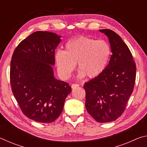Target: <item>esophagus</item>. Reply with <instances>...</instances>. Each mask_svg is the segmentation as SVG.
I'll return each instance as SVG.
<instances>
[{
    "mask_svg": "<svg viewBox=\"0 0 147 147\" xmlns=\"http://www.w3.org/2000/svg\"><path fill=\"white\" fill-rule=\"evenodd\" d=\"M78 86H79V84H72L71 88H72V89H75V88H78Z\"/></svg>",
    "mask_w": 147,
    "mask_h": 147,
    "instance_id": "34e87169",
    "label": "esophagus"
}]
</instances>
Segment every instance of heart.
<instances>
[{
	"instance_id": "1",
	"label": "heart",
	"mask_w": 147,
	"mask_h": 147,
	"mask_svg": "<svg viewBox=\"0 0 147 147\" xmlns=\"http://www.w3.org/2000/svg\"><path fill=\"white\" fill-rule=\"evenodd\" d=\"M65 47V51H58L55 55L58 71L65 78L71 76L77 62L80 78L99 76L108 65L111 52L107 41L83 36L69 40Z\"/></svg>"
}]
</instances>
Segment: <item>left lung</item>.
<instances>
[{
	"mask_svg": "<svg viewBox=\"0 0 147 147\" xmlns=\"http://www.w3.org/2000/svg\"><path fill=\"white\" fill-rule=\"evenodd\" d=\"M108 36L112 54L100 76L85 83L86 108L98 123L116 120L123 113L134 91L136 65L128 46L111 30H99Z\"/></svg>",
	"mask_w": 147,
	"mask_h": 147,
	"instance_id": "1",
	"label": "left lung"
}]
</instances>
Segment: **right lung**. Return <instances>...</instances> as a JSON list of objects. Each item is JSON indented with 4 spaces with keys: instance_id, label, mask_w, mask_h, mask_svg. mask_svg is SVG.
<instances>
[{
    "instance_id": "obj_1",
    "label": "right lung",
    "mask_w": 147,
    "mask_h": 147,
    "mask_svg": "<svg viewBox=\"0 0 147 147\" xmlns=\"http://www.w3.org/2000/svg\"><path fill=\"white\" fill-rule=\"evenodd\" d=\"M61 36L38 31L23 39L13 52L10 65L13 94L27 117L38 123L56 121L71 88L54 76L55 49Z\"/></svg>"
}]
</instances>
